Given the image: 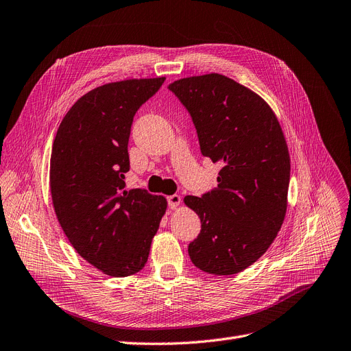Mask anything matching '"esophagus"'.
Listing matches in <instances>:
<instances>
[{
    "label": "esophagus",
    "instance_id": "1",
    "mask_svg": "<svg viewBox=\"0 0 351 351\" xmlns=\"http://www.w3.org/2000/svg\"><path fill=\"white\" fill-rule=\"evenodd\" d=\"M167 202H168V207H170L171 210H174V208H177L180 206L181 197H180L178 194H173V195H168Z\"/></svg>",
    "mask_w": 351,
    "mask_h": 351
}]
</instances>
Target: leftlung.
<instances>
[{"mask_svg": "<svg viewBox=\"0 0 351 351\" xmlns=\"http://www.w3.org/2000/svg\"><path fill=\"white\" fill-rule=\"evenodd\" d=\"M168 89L191 115L203 156L223 165L216 189L184 197L202 221L190 259L207 274H237L268 250L285 219L291 162L282 128L259 95L228 76L184 77Z\"/></svg>", "mask_w": 351, "mask_h": 351, "instance_id": "left-lung-1", "label": "left lung"}]
</instances>
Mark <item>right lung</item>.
Masks as SVG:
<instances>
[{
	"label": "right lung",
	"instance_id": "1",
	"mask_svg": "<svg viewBox=\"0 0 351 351\" xmlns=\"http://www.w3.org/2000/svg\"><path fill=\"white\" fill-rule=\"evenodd\" d=\"M165 77L106 83L83 95L54 136L50 191L56 216L77 254L110 276L141 271L167 200L125 190L128 141L136 110Z\"/></svg>",
	"mask_w": 351,
	"mask_h": 351
}]
</instances>
